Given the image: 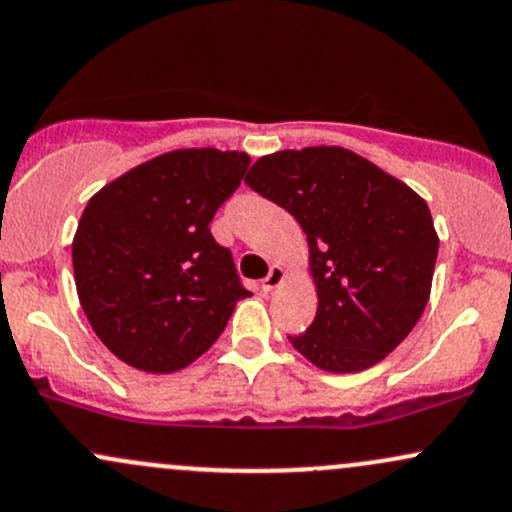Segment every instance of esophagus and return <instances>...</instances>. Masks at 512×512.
Wrapping results in <instances>:
<instances>
[{
    "label": "esophagus",
    "instance_id": "obj_1",
    "mask_svg": "<svg viewBox=\"0 0 512 512\" xmlns=\"http://www.w3.org/2000/svg\"><path fill=\"white\" fill-rule=\"evenodd\" d=\"M283 280H285V271L280 266H273L271 268V273L266 275V280H263V290L266 292H273L275 287H280L283 285Z\"/></svg>",
    "mask_w": 512,
    "mask_h": 512
}]
</instances>
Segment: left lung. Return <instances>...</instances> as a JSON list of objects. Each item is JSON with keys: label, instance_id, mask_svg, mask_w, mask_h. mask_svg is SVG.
Instances as JSON below:
<instances>
[{"label": "left lung", "instance_id": "left-lung-1", "mask_svg": "<svg viewBox=\"0 0 512 512\" xmlns=\"http://www.w3.org/2000/svg\"><path fill=\"white\" fill-rule=\"evenodd\" d=\"M246 183L300 222L317 317L297 353L350 375L387 358L421 319L433 285L438 232L426 200L346 147L261 157Z\"/></svg>", "mask_w": 512, "mask_h": 512}]
</instances>
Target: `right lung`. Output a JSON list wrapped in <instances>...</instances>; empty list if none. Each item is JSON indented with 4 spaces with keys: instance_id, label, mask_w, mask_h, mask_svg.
Instances as JSON below:
<instances>
[{
    "instance_id": "add662e5",
    "label": "right lung",
    "mask_w": 512,
    "mask_h": 512,
    "mask_svg": "<svg viewBox=\"0 0 512 512\" xmlns=\"http://www.w3.org/2000/svg\"><path fill=\"white\" fill-rule=\"evenodd\" d=\"M249 162L232 149H174L89 198L72 239L74 285L91 329L125 365L183 370L251 297L210 234Z\"/></svg>"
}]
</instances>
